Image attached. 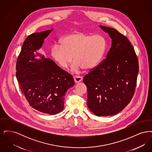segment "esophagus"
I'll return each mask as SVG.
<instances>
[{"label":"esophagus","instance_id":"esophagus-1","mask_svg":"<svg viewBox=\"0 0 152 152\" xmlns=\"http://www.w3.org/2000/svg\"><path fill=\"white\" fill-rule=\"evenodd\" d=\"M82 80H83V77H81V76H77L74 77V80H75V82L76 83H79L81 82L82 81Z\"/></svg>","mask_w":152,"mask_h":152}]
</instances>
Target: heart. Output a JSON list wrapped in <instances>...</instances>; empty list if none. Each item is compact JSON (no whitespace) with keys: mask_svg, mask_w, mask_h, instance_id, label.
<instances>
[{"mask_svg":"<svg viewBox=\"0 0 152 152\" xmlns=\"http://www.w3.org/2000/svg\"><path fill=\"white\" fill-rule=\"evenodd\" d=\"M61 44H54L52 56L62 68H66L72 62L73 56L76 61L72 70L77 72L80 68L91 70L101 62L107 50V43L101 35H87L75 32L64 37Z\"/></svg>","mask_w":152,"mask_h":152,"instance_id":"1","label":"heart"}]
</instances>
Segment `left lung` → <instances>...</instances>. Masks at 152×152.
Here are the masks:
<instances>
[{
  "label": "left lung",
  "mask_w": 152,
  "mask_h": 152,
  "mask_svg": "<svg viewBox=\"0 0 152 152\" xmlns=\"http://www.w3.org/2000/svg\"><path fill=\"white\" fill-rule=\"evenodd\" d=\"M112 39L106 58L84 77L87 105L97 116H112L130 102L135 91L138 61L128 38L116 29L100 26Z\"/></svg>",
  "instance_id": "obj_1"
}]
</instances>
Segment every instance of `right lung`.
<instances>
[{
  "instance_id": "obj_1",
  "label": "right lung",
  "mask_w": 152,
  "mask_h": 152,
  "mask_svg": "<svg viewBox=\"0 0 152 152\" xmlns=\"http://www.w3.org/2000/svg\"><path fill=\"white\" fill-rule=\"evenodd\" d=\"M52 30L28 36L22 45L16 65L19 87L29 105L51 115L63 110L65 93L75 85L71 74L50 58L37 52ZM37 56H40V59L36 58Z\"/></svg>"
}]
</instances>
